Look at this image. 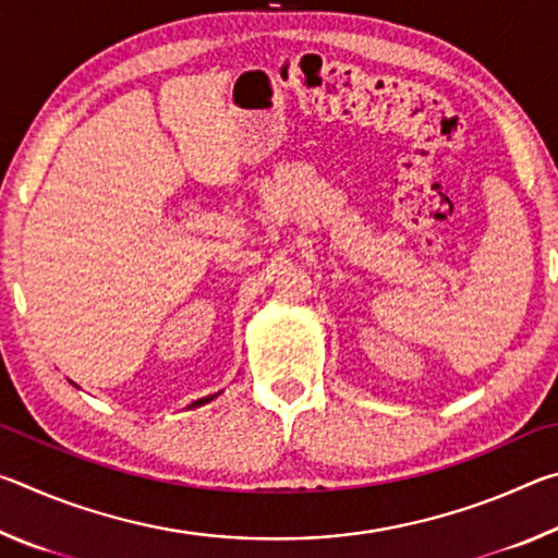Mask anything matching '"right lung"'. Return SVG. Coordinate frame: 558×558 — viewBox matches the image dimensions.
<instances>
[{
    "mask_svg": "<svg viewBox=\"0 0 558 558\" xmlns=\"http://www.w3.org/2000/svg\"><path fill=\"white\" fill-rule=\"evenodd\" d=\"M216 396H219V393H214V396H204V399H199V401H194L192 405H189V409H196V405H204V403H209L211 399H216Z\"/></svg>",
    "mask_w": 558,
    "mask_h": 558,
    "instance_id": "add662e5",
    "label": "right lung"
}]
</instances>
